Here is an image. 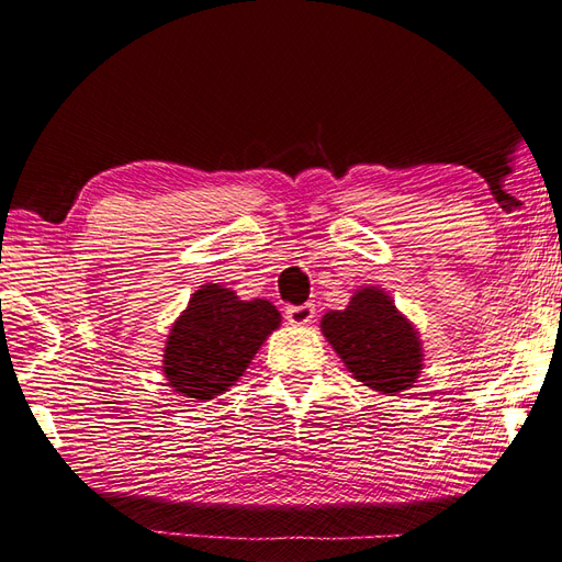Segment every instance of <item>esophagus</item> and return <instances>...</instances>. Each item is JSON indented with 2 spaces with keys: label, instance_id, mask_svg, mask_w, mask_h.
Wrapping results in <instances>:
<instances>
[{
  "label": "esophagus",
  "instance_id": "34e87169",
  "mask_svg": "<svg viewBox=\"0 0 562 562\" xmlns=\"http://www.w3.org/2000/svg\"><path fill=\"white\" fill-rule=\"evenodd\" d=\"M316 316V308L313 303H301V306H289L286 308V321L291 326H308V323Z\"/></svg>",
  "mask_w": 562,
  "mask_h": 562
}]
</instances>
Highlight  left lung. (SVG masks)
Here are the masks:
<instances>
[{
  "mask_svg": "<svg viewBox=\"0 0 562 562\" xmlns=\"http://www.w3.org/2000/svg\"><path fill=\"white\" fill-rule=\"evenodd\" d=\"M321 328L352 378L382 395H395L417 380L422 370L417 330L400 316L385 291H358L346 311H328Z\"/></svg>",
  "mask_w": 562,
  "mask_h": 562,
  "instance_id": "8db88e82",
  "label": "left lung"
}]
</instances>
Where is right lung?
<instances>
[{
    "label": "right lung",
    "mask_w": 562,
    "mask_h": 562,
    "mask_svg": "<svg viewBox=\"0 0 562 562\" xmlns=\"http://www.w3.org/2000/svg\"><path fill=\"white\" fill-rule=\"evenodd\" d=\"M279 323V311L269 301H239L234 291L206 283L192 293L167 338V385L192 402L226 392Z\"/></svg>",
    "instance_id": "1"
}]
</instances>
